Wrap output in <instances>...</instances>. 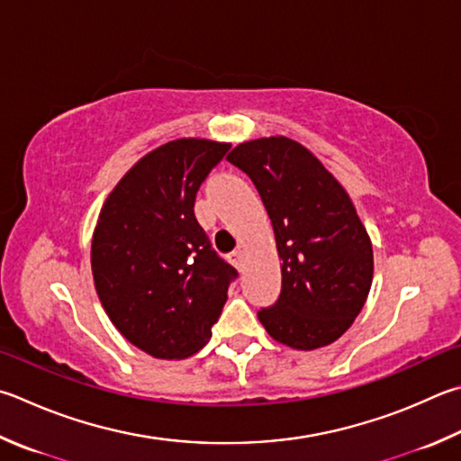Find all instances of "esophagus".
Returning <instances> with one entry per match:
<instances>
[{"label":"esophagus","mask_w":461,"mask_h":461,"mask_svg":"<svg viewBox=\"0 0 461 461\" xmlns=\"http://www.w3.org/2000/svg\"><path fill=\"white\" fill-rule=\"evenodd\" d=\"M244 252H241V249H238V252H233L231 256H230V262L238 267V270H241V267H244Z\"/></svg>","instance_id":"esophagus-1"}]
</instances>
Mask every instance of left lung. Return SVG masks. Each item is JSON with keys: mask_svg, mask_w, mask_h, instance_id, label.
<instances>
[{"mask_svg": "<svg viewBox=\"0 0 461 461\" xmlns=\"http://www.w3.org/2000/svg\"><path fill=\"white\" fill-rule=\"evenodd\" d=\"M228 161L256 185L282 259L280 296L259 322L292 348L330 345L363 311L373 282L371 238L348 194L288 137L248 140Z\"/></svg>", "mask_w": 461, "mask_h": 461, "instance_id": "8db88e82", "label": "left lung"}]
</instances>
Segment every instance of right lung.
<instances>
[{"mask_svg":"<svg viewBox=\"0 0 461 461\" xmlns=\"http://www.w3.org/2000/svg\"><path fill=\"white\" fill-rule=\"evenodd\" d=\"M230 147L207 139L157 147L100 209L90 249L96 294L116 330L155 358L203 348L238 278L194 213L199 187Z\"/></svg>","mask_w":461,"mask_h":461,"instance_id":"right-lung-1","label":"right lung"}]
</instances>
